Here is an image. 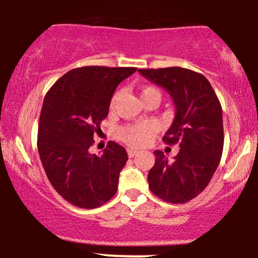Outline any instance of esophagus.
I'll return each instance as SVG.
<instances>
[{
	"label": "esophagus",
	"mask_w": 258,
	"mask_h": 258,
	"mask_svg": "<svg viewBox=\"0 0 258 258\" xmlns=\"http://www.w3.org/2000/svg\"><path fill=\"white\" fill-rule=\"evenodd\" d=\"M137 151L136 150H131V148H128V150H127V155H128V157H135V156L137 155Z\"/></svg>",
	"instance_id": "34e87169"
}]
</instances>
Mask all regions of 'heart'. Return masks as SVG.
Segmentation results:
<instances>
[{
	"label": "heart",
	"instance_id": "b5f03b06",
	"mask_svg": "<svg viewBox=\"0 0 258 258\" xmlns=\"http://www.w3.org/2000/svg\"><path fill=\"white\" fill-rule=\"evenodd\" d=\"M153 93L161 96L160 91L157 88L152 87V86H145V87L141 88V98L147 97V96L153 95ZM118 95L119 92H116L113 95L112 100H111V105L112 106L116 102ZM155 131V124L151 123V122H141V123L130 124V126H126L119 130V137H121L122 141L126 142L128 146H132V147H142V146L147 145L150 142Z\"/></svg>",
	"mask_w": 258,
	"mask_h": 258
}]
</instances>
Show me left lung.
<instances>
[{"mask_svg":"<svg viewBox=\"0 0 258 258\" xmlns=\"http://www.w3.org/2000/svg\"><path fill=\"white\" fill-rule=\"evenodd\" d=\"M139 72L170 93L176 114L163 141L179 146L172 162L162 151H155L148 186L163 201L184 204L206 188L217 170L223 150L222 107L209 80L199 72L182 67Z\"/></svg>","mask_w":258,"mask_h":258,"instance_id":"1","label":"left lung"}]
</instances>
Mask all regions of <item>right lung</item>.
<instances>
[{"instance_id":"right-lung-1","label":"right lung","mask_w":258,"mask_h":258,"mask_svg":"<svg viewBox=\"0 0 258 258\" xmlns=\"http://www.w3.org/2000/svg\"><path fill=\"white\" fill-rule=\"evenodd\" d=\"M135 67L86 66L57 80L43 100L37 148L53 188L81 209H96L114 196L127 152L108 142L102 155H91L93 135L108 114L114 90Z\"/></svg>"}]
</instances>
